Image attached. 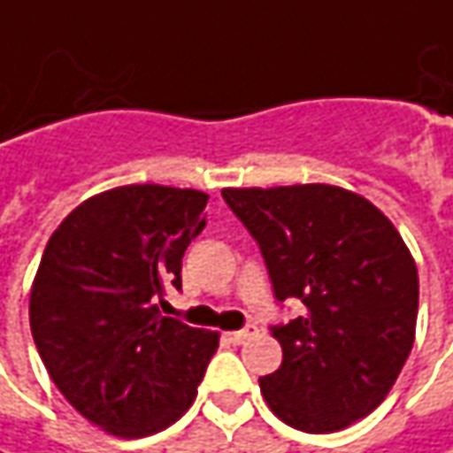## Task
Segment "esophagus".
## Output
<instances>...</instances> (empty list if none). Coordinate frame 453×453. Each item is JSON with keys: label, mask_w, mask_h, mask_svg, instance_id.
<instances>
[{"label": "esophagus", "mask_w": 453, "mask_h": 453, "mask_svg": "<svg viewBox=\"0 0 453 453\" xmlns=\"http://www.w3.org/2000/svg\"><path fill=\"white\" fill-rule=\"evenodd\" d=\"M259 330L254 327V325H247L244 330H234V333H226V340L229 342H234V345H242V342H247V340H252Z\"/></svg>", "instance_id": "obj_1"}]
</instances>
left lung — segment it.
I'll return each mask as SVG.
<instances>
[{
  "instance_id": "8db88e82",
  "label": "left lung",
  "mask_w": 453,
  "mask_h": 453,
  "mask_svg": "<svg viewBox=\"0 0 453 453\" xmlns=\"http://www.w3.org/2000/svg\"><path fill=\"white\" fill-rule=\"evenodd\" d=\"M257 239L274 297L304 304L274 325L282 365L259 378L288 426L333 434L383 403L416 338L418 272L378 206L330 183L221 188Z\"/></svg>"
}]
</instances>
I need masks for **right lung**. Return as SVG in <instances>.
Segmentation results:
<instances>
[{
  "instance_id": "add662e5",
  "label": "right lung",
  "mask_w": 453,
  "mask_h": 453,
  "mask_svg": "<svg viewBox=\"0 0 453 453\" xmlns=\"http://www.w3.org/2000/svg\"><path fill=\"white\" fill-rule=\"evenodd\" d=\"M196 188L131 183L96 194L50 236L29 292V327L70 406L103 431L141 439L196 398L219 333L164 318L181 259L206 226Z\"/></svg>"
}]
</instances>
